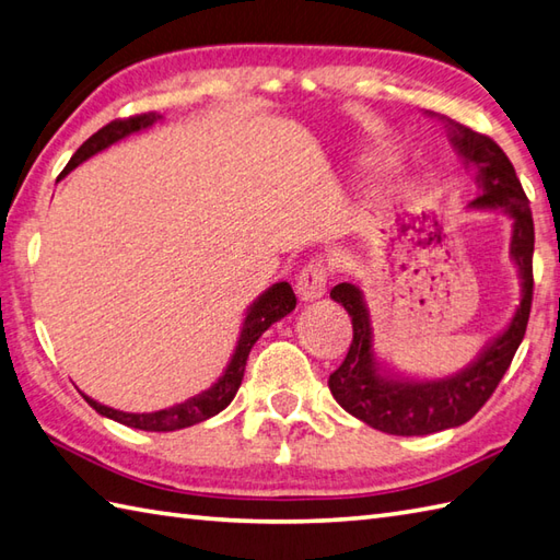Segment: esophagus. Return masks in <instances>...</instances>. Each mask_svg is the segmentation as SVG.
<instances>
[{
	"label": "esophagus",
	"instance_id": "34e87169",
	"mask_svg": "<svg viewBox=\"0 0 560 560\" xmlns=\"http://www.w3.org/2000/svg\"><path fill=\"white\" fill-rule=\"evenodd\" d=\"M327 291V267L323 261H311L305 265L295 279V293L301 301H317Z\"/></svg>",
	"mask_w": 560,
	"mask_h": 560
}]
</instances>
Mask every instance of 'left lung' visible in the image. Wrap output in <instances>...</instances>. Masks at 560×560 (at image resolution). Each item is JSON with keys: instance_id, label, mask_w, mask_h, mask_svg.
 Returning a JSON list of instances; mask_svg holds the SVG:
<instances>
[{"instance_id": "left-lung-1", "label": "left lung", "mask_w": 560, "mask_h": 560, "mask_svg": "<svg viewBox=\"0 0 560 560\" xmlns=\"http://www.w3.org/2000/svg\"><path fill=\"white\" fill-rule=\"evenodd\" d=\"M445 127L450 144L474 171L479 185V197L469 201V209L503 211L513 221L510 259L515 261L520 277V305L501 335L486 343L459 373L440 380H411L392 375L377 363L371 311L363 291L349 281L337 283L329 299L341 303L351 315L353 341L347 359L329 375V389L341 409L389 435H428L467 423L489 401L510 368L525 339L532 307L534 221L513 163L493 139L452 120H445Z\"/></svg>"}]
</instances>
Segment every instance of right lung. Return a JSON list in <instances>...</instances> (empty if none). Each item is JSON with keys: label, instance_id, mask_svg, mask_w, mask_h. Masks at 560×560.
I'll use <instances>...</instances> for the list:
<instances>
[{"label": "right lung", "instance_id": "1", "mask_svg": "<svg viewBox=\"0 0 560 560\" xmlns=\"http://www.w3.org/2000/svg\"><path fill=\"white\" fill-rule=\"evenodd\" d=\"M156 122H161V115L144 113V115L129 117V120H115L110 125H105L91 139L83 141L59 177L69 175L77 168V165L89 161L91 156H96V153L105 151L108 147L117 144V141H122L137 132H144V129L153 127ZM293 307H295V293L291 289V283H287V281L271 283V287L261 295H257V301L247 307L243 327H241V337H237L231 361H229V365H225V371L221 373L217 383H213L209 389L199 392V395H195V397H189L180 404H173V407H168V409L149 411V413H132V411L105 407V404L91 399L89 395H83V392H81V397L86 399L101 416H105V419H113V421L129 425V428H139V431H156V433L180 431V428H189L195 423L207 421V419H211V416L223 411L233 401L237 387H241V383H243L247 355H249V349L255 347V341L265 335V331L273 323H279L281 317H287Z\"/></svg>", "mask_w": 560, "mask_h": 560}]
</instances>
